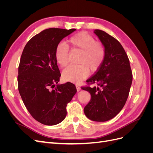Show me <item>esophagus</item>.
<instances>
[{"mask_svg": "<svg viewBox=\"0 0 153 153\" xmlns=\"http://www.w3.org/2000/svg\"><path fill=\"white\" fill-rule=\"evenodd\" d=\"M76 88L77 91H80L81 89V87H80V85H76Z\"/></svg>", "mask_w": 153, "mask_h": 153, "instance_id": "1", "label": "esophagus"}]
</instances>
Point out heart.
<instances>
[{
	"mask_svg": "<svg viewBox=\"0 0 153 153\" xmlns=\"http://www.w3.org/2000/svg\"><path fill=\"white\" fill-rule=\"evenodd\" d=\"M69 43L73 48L82 50L79 60L80 64L71 65L64 69L62 77L65 80L80 83L87 78L89 73L95 72L100 68L105 57V48L97 42L91 35L81 32L71 36ZM69 47L64 43H59L55 50V59L58 65L63 68L68 63Z\"/></svg>",
	"mask_w": 153,
	"mask_h": 153,
	"instance_id": "heart-1",
	"label": "heart"
}]
</instances>
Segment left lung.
Listing matches in <instances>:
<instances>
[{
	"instance_id": "left-lung-1",
	"label": "left lung",
	"mask_w": 153,
	"mask_h": 153,
	"mask_svg": "<svg viewBox=\"0 0 153 153\" xmlns=\"http://www.w3.org/2000/svg\"><path fill=\"white\" fill-rule=\"evenodd\" d=\"M96 35L105 48L103 64L86 82L96 87H83L91 99L84 108L87 117L105 122L114 118L126 102L132 83V72L128 55L119 41L105 31L96 29Z\"/></svg>"
}]
</instances>
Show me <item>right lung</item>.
<instances>
[{"instance_id":"1","label":"right lung","mask_w":153,"mask_h":153,"mask_svg":"<svg viewBox=\"0 0 153 153\" xmlns=\"http://www.w3.org/2000/svg\"><path fill=\"white\" fill-rule=\"evenodd\" d=\"M75 30L45 29L32 37L23 50L18 66V91L30 114L41 124L52 126L62 122L67 114V104L76 92L71 82L55 87L61 76L55 48Z\"/></svg>"}]
</instances>
